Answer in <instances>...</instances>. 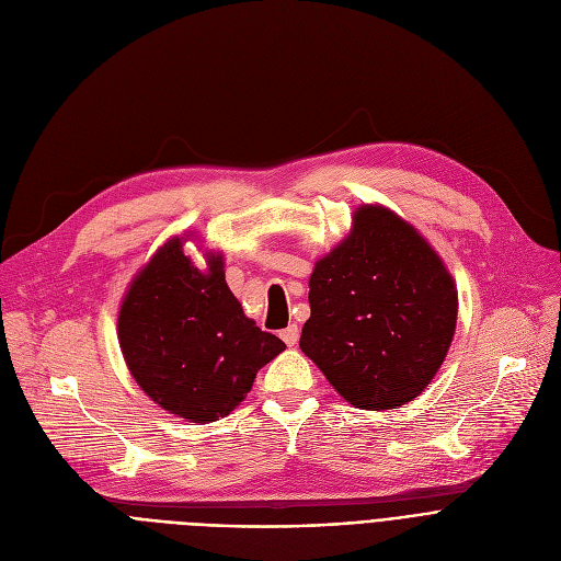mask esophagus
Instances as JSON below:
<instances>
[{
    "label": "esophagus",
    "instance_id": "1",
    "mask_svg": "<svg viewBox=\"0 0 561 561\" xmlns=\"http://www.w3.org/2000/svg\"><path fill=\"white\" fill-rule=\"evenodd\" d=\"M282 341L286 343V345H296L298 343V336H300V330H298V325H288L286 330H282Z\"/></svg>",
    "mask_w": 561,
    "mask_h": 561
}]
</instances>
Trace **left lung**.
<instances>
[{
	"label": "left lung",
	"mask_w": 561,
	"mask_h": 561,
	"mask_svg": "<svg viewBox=\"0 0 561 561\" xmlns=\"http://www.w3.org/2000/svg\"><path fill=\"white\" fill-rule=\"evenodd\" d=\"M309 288L300 347L350 404L398 409L444 364L457 322L453 277L389 209L362 206Z\"/></svg>",
	"instance_id": "obj_1"
}]
</instances>
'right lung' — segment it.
<instances>
[{
	"label": "right lung",
	"mask_w": 561,
	"mask_h": 561,
	"mask_svg": "<svg viewBox=\"0 0 561 561\" xmlns=\"http://www.w3.org/2000/svg\"><path fill=\"white\" fill-rule=\"evenodd\" d=\"M117 336L138 387L170 414L211 423L239 404L256 370L286 347L245 318L222 273L195 268L172 239L134 279Z\"/></svg>",
	"instance_id": "right-lung-1"
}]
</instances>
